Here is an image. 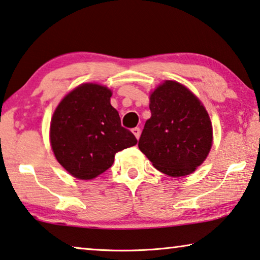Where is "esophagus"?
<instances>
[{"instance_id": "1", "label": "esophagus", "mask_w": 260, "mask_h": 260, "mask_svg": "<svg viewBox=\"0 0 260 260\" xmlns=\"http://www.w3.org/2000/svg\"><path fill=\"white\" fill-rule=\"evenodd\" d=\"M132 132H133V134L135 135V138L139 140L140 139V135H141V129H140L139 127H135V128L132 129Z\"/></svg>"}]
</instances>
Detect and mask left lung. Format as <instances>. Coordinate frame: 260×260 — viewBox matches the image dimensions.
<instances>
[{"label": "left lung", "instance_id": "obj_1", "mask_svg": "<svg viewBox=\"0 0 260 260\" xmlns=\"http://www.w3.org/2000/svg\"><path fill=\"white\" fill-rule=\"evenodd\" d=\"M151 117L139 149L158 171L170 177L191 175L205 162L213 145L207 110L187 86L166 80L149 94Z\"/></svg>", "mask_w": 260, "mask_h": 260}]
</instances>
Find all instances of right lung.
Returning a JSON list of instances; mask_svg holds the SVG:
<instances>
[{
	"label": "right lung",
	"mask_w": 260,
	"mask_h": 260,
	"mask_svg": "<svg viewBox=\"0 0 260 260\" xmlns=\"http://www.w3.org/2000/svg\"><path fill=\"white\" fill-rule=\"evenodd\" d=\"M111 96L108 86L82 83L66 94L52 115V151L77 179H94L112 166L118 151L138 143L133 133L121 127Z\"/></svg>",
	"instance_id": "right-lung-1"
}]
</instances>
